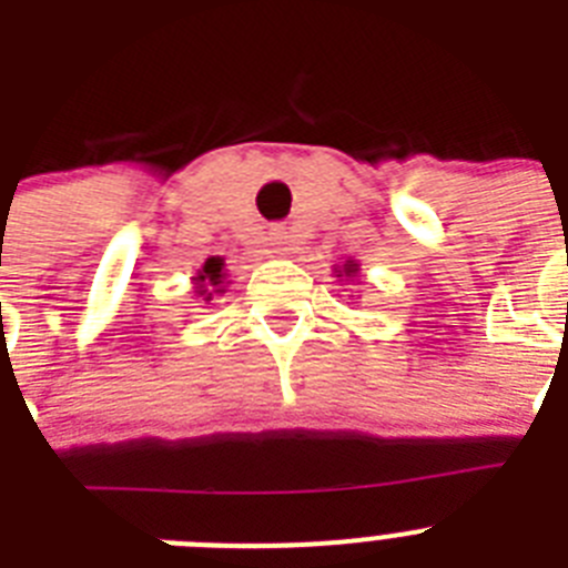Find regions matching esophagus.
<instances>
[{"instance_id": "34e87169", "label": "esophagus", "mask_w": 568, "mask_h": 568, "mask_svg": "<svg viewBox=\"0 0 568 568\" xmlns=\"http://www.w3.org/2000/svg\"><path fill=\"white\" fill-rule=\"evenodd\" d=\"M270 244H273L275 253H287V250H290V235L284 233V230H273V233H270Z\"/></svg>"}]
</instances>
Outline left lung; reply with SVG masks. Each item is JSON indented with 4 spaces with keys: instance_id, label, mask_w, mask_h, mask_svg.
<instances>
[{
    "instance_id": "left-lung-1",
    "label": "left lung",
    "mask_w": 568,
    "mask_h": 568,
    "mask_svg": "<svg viewBox=\"0 0 568 568\" xmlns=\"http://www.w3.org/2000/svg\"><path fill=\"white\" fill-rule=\"evenodd\" d=\"M335 273H338V278L355 281V275H358V264H355V261H346L344 267H338Z\"/></svg>"
}]
</instances>
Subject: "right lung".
Listing matches in <instances>:
<instances>
[{"label": "right lung", "mask_w": 568, "mask_h": 568, "mask_svg": "<svg viewBox=\"0 0 568 568\" xmlns=\"http://www.w3.org/2000/svg\"><path fill=\"white\" fill-rule=\"evenodd\" d=\"M224 278H227V273H224V258L213 255V258L204 261V267L193 278L195 293L204 295V301H213L215 293H224Z\"/></svg>", "instance_id": "1"}]
</instances>
